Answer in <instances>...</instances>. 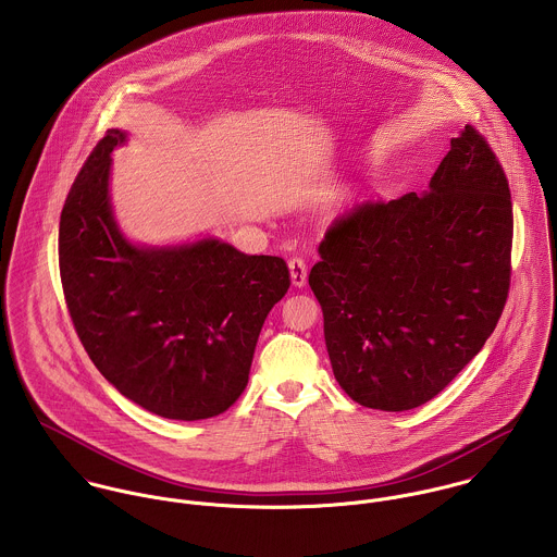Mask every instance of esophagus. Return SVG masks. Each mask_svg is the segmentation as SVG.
I'll list each match as a JSON object with an SVG mask.
<instances>
[{"instance_id":"obj_1","label":"esophagus","mask_w":557,"mask_h":557,"mask_svg":"<svg viewBox=\"0 0 557 557\" xmlns=\"http://www.w3.org/2000/svg\"><path fill=\"white\" fill-rule=\"evenodd\" d=\"M289 272H292V283L296 287H302L307 283V261L302 257L289 259Z\"/></svg>"}]
</instances>
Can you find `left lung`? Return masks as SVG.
Wrapping results in <instances>:
<instances>
[{"instance_id":"obj_1","label":"left lung","mask_w":557,"mask_h":557,"mask_svg":"<svg viewBox=\"0 0 557 557\" xmlns=\"http://www.w3.org/2000/svg\"><path fill=\"white\" fill-rule=\"evenodd\" d=\"M318 250L309 285L338 386L373 409L424 405L502 318L512 272L504 166L468 124L426 193L354 206Z\"/></svg>"}]
</instances>
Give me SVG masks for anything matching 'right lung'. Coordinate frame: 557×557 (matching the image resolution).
<instances>
[{
  "mask_svg": "<svg viewBox=\"0 0 557 557\" xmlns=\"http://www.w3.org/2000/svg\"><path fill=\"white\" fill-rule=\"evenodd\" d=\"M124 139L107 131L69 190L60 219L66 307L89 360L124 397L169 420L212 418L244 393L289 268L219 239L133 246L109 206V154Z\"/></svg>",
  "mask_w": 557,
  "mask_h": 557,
  "instance_id": "right-lung-1",
  "label": "right lung"
}]
</instances>
